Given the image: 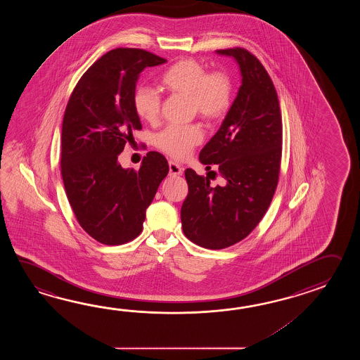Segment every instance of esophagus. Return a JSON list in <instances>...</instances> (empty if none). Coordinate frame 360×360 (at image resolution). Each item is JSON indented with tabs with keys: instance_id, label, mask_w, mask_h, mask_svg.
Here are the masks:
<instances>
[{
	"instance_id": "1",
	"label": "esophagus",
	"mask_w": 360,
	"mask_h": 360,
	"mask_svg": "<svg viewBox=\"0 0 360 360\" xmlns=\"http://www.w3.org/2000/svg\"><path fill=\"white\" fill-rule=\"evenodd\" d=\"M169 175H174V176H179V175H183V167L176 163V162L169 161Z\"/></svg>"
}]
</instances>
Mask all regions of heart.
Instances as JSON below:
<instances>
[{
    "label": "heart",
    "mask_w": 360,
    "mask_h": 360,
    "mask_svg": "<svg viewBox=\"0 0 360 360\" xmlns=\"http://www.w3.org/2000/svg\"><path fill=\"white\" fill-rule=\"evenodd\" d=\"M160 82L171 94L189 96L191 109L206 121L221 118L231 103V79L221 70L207 72L194 59L185 58L166 69ZM161 95L148 87L139 86L132 95L134 110L140 120L157 122L161 115ZM203 140V131L198 124H169L155 136V146L162 152L177 160L186 158L191 149Z\"/></svg>",
    "instance_id": "heart-1"
}]
</instances>
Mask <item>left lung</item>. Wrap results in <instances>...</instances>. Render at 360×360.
Returning <instances> with one entry per match:
<instances>
[{"label": "left lung", "mask_w": 360, "mask_h": 360, "mask_svg": "<svg viewBox=\"0 0 360 360\" xmlns=\"http://www.w3.org/2000/svg\"><path fill=\"white\" fill-rule=\"evenodd\" d=\"M217 54L238 61L242 86L199 161L207 169L217 165L225 185L210 186L207 177L186 169L189 191L181 206L185 237L208 250L240 242L266 214L279 180L283 141L276 87L260 60L243 47Z\"/></svg>", "instance_id": "8db88e82"}]
</instances>
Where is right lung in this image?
<instances>
[{"label":"right lung","mask_w":360,"mask_h":360,"mask_svg":"<svg viewBox=\"0 0 360 360\" xmlns=\"http://www.w3.org/2000/svg\"><path fill=\"white\" fill-rule=\"evenodd\" d=\"M143 49L118 47L95 61L77 82L61 130L63 183L81 228L107 245L138 237L169 163L148 152L139 169L118 163L141 122L132 105L139 75L166 63Z\"/></svg>","instance_id":"1"}]
</instances>
